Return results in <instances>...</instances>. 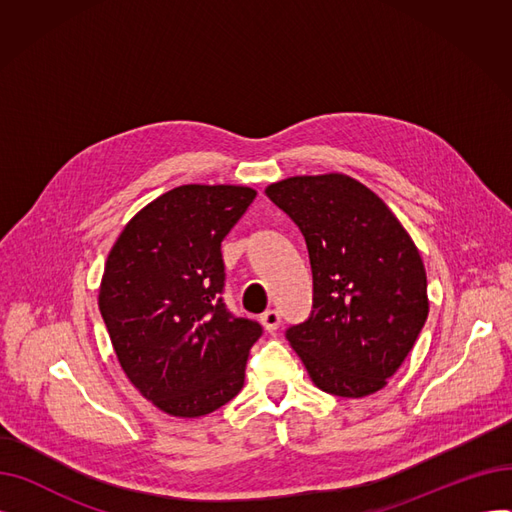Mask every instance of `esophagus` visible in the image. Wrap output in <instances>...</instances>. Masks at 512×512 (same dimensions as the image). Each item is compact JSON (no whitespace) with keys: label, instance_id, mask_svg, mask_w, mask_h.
I'll return each mask as SVG.
<instances>
[{"label":"esophagus","instance_id":"1","mask_svg":"<svg viewBox=\"0 0 512 512\" xmlns=\"http://www.w3.org/2000/svg\"><path fill=\"white\" fill-rule=\"evenodd\" d=\"M261 324L267 332H276L278 326H280V313L274 311V309H267L265 313H261Z\"/></svg>","mask_w":512,"mask_h":512}]
</instances>
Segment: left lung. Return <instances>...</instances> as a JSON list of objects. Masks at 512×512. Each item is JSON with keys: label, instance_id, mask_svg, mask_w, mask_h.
Wrapping results in <instances>:
<instances>
[{"label": "left lung", "instance_id": "obj_1", "mask_svg": "<svg viewBox=\"0 0 512 512\" xmlns=\"http://www.w3.org/2000/svg\"><path fill=\"white\" fill-rule=\"evenodd\" d=\"M305 236L313 311L286 338L313 384L361 398L386 386L425 324L421 255L396 215L351 176H292L265 188Z\"/></svg>", "mask_w": 512, "mask_h": 512}]
</instances>
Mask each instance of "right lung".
<instances>
[{"mask_svg": "<svg viewBox=\"0 0 512 512\" xmlns=\"http://www.w3.org/2000/svg\"><path fill=\"white\" fill-rule=\"evenodd\" d=\"M255 195L234 184L176 186L134 215L107 255L99 311L116 357L168 415L213 413L245 384L263 330L222 301V240Z\"/></svg>", "mask_w": 512, "mask_h": 512, "instance_id": "1", "label": "right lung"}]
</instances>
